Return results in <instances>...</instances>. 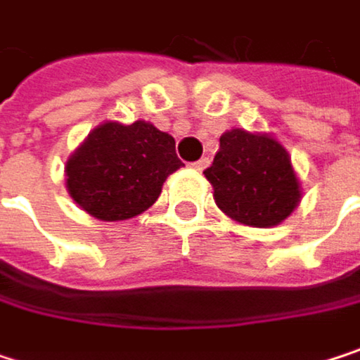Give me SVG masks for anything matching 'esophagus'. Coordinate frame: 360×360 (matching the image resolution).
Returning <instances> with one entry per match:
<instances>
[{
  "instance_id": "1",
  "label": "esophagus",
  "mask_w": 360,
  "mask_h": 360,
  "mask_svg": "<svg viewBox=\"0 0 360 360\" xmlns=\"http://www.w3.org/2000/svg\"><path fill=\"white\" fill-rule=\"evenodd\" d=\"M208 165H210V160H208V158H200L198 162H193V165H191V169H193V171H198V173H202Z\"/></svg>"
}]
</instances>
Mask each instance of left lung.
<instances>
[{
	"instance_id": "8db88e82",
	"label": "left lung",
	"mask_w": 360,
	"mask_h": 360,
	"mask_svg": "<svg viewBox=\"0 0 360 360\" xmlns=\"http://www.w3.org/2000/svg\"><path fill=\"white\" fill-rule=\"evenodd\" d=\"M204 175L212 185L217 206L246 227H275L302 200L292 158L271 133L225 131L212 167Z\"/></svg>"
}]
</instances>
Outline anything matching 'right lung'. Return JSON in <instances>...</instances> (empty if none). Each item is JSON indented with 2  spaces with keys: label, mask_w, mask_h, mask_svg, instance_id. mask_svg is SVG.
<instances>
[{
  "label": "right lung",
  "mask_w": 360,
  "mask_h": 360,
  "mask_svg": "<svg viewBox=\"0 0 360 360\" xmlns=\"http://www.w3.org/2000/svg\"><path fill=\"white\" fill-rule=\"evenodd\" d=\"M181 167L175 139L152 122L106 120L68 156L66 191L100 221H127L146 212Z\"/></svg>",
  "instance_id": "1"
}]
</instances>
